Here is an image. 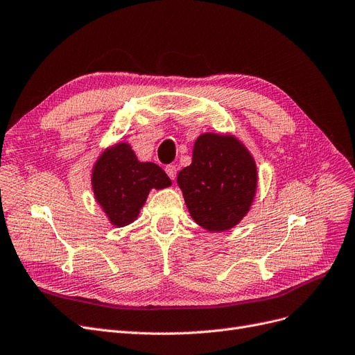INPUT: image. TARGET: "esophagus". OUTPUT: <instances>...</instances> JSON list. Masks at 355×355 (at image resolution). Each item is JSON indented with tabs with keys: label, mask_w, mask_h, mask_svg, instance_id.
Here are the masks:
<instances>
[{
	"label": "esophagus",
	"mask_w": 355,
	"mask_h": 355,
	"mask_svg": "<svg viewBox=\"0 0 355 355\" xmlns=\"http://www.w3.org/2000/svg\"><path fill=\"white\" fill-rule=\"evenodd\" d=\"M165 171H166L168 177L174 181V180H175V175H177V166H175V165H168V166L165 168Z\"/></svg>",
	"instance_id": "esophagus-1"
}]
</instances>
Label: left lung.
Wrapping results in <instances>:
<instances>
[{"label": "left lung", "instance_id": "left-lung-1", "mask_svg": "<svg viewBox=\"0 0 355 355\" xmlns=\"http://www.w3.org/2000/svg\"><path fill=\"white\" fill-rule=\"evenodd\" d=\"M257 165L234 135L203 133L194 141L191 164L177 184L190 216L209 232L237 227L252 209L257 191Z\"/></svg>", "mask_w": 355, "mask_h": 355}]
</instances>
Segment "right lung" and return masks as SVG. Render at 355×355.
I'll return each mask as SVG.
<instances>
[{
  "instance_id": "1",
  "label": "right lung",
  "mask_w": 355,
  "mask_h": 355,
  "mask_svg": "<svg viewBox=\"0 0 355 355\" xmlns=\"http://www.w3.org/2000/svg\"><path fill=\"white\" fill-rule=\"evenodd\" d=\"M92 190L110 224L123 228L135 222L150 190L171 186L165 171L153 162H140L130 143L105 148L92 166Z\"/></svg>"
}]
</instances>
